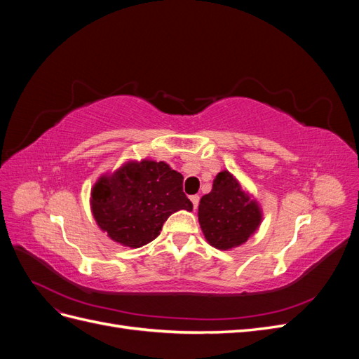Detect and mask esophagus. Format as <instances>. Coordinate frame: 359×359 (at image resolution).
I'll use <instances>...</instances> for the list:
<instances>
[{
    "instance_id": "1",
    "label": "esophagus",
    "mask_w": 359,
    "mask_h": 359,
    "mask_svg": "<svg viewBox=\"0 0 359 359\" xmlns=\"http://www.w3.org/2000/svg\"><path fill=\"white\" fill-rule=\"evenodd\" d=\"M190 201L193 203V208L196 210L198 205H199V196H198V194H193V196H190Z\"/></svg>"
}]
</instances>
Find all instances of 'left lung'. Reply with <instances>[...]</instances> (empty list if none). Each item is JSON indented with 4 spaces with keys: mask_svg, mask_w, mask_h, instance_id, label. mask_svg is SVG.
I'll use <instances>...</instances> for the list:
<instances>
[{
    "mask_svg": "<svg viewBox=\"0 0 359 359\" xmlns=\"http://www.w3.org/2000/svg\"><path fill=\"white\" fill-rule=\"evenodd\" d=\"M199 224L210 245L219 250L240 247L262 223V208L241 187L229 170H222L212 181V190L199 203Z\"/></svg>",
    "mask_w": 359,
    "mask_h": 359,
    "instance_id": "obj_1",
    "label": "left lung"
}]
</instances>
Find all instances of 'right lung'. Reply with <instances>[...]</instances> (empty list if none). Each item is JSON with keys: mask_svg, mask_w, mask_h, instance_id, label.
<instances>
[{"mask_svg": "<svg viewBox=\"0 0 359 359\" xmlns=\"http://www.w3.org/2000/svg\"><path fill=\"white\" fill-rule=\"evenodd\" d=\"M182 180L165 161L128 160L93 186L90 203L95 223L112 241L142 247L160 235L170 214L193 210Z\"/></svg>", "mask_w": 359, "mask_h": 359, "instance_id": "1", "label": "right lung"}]
</instances>
